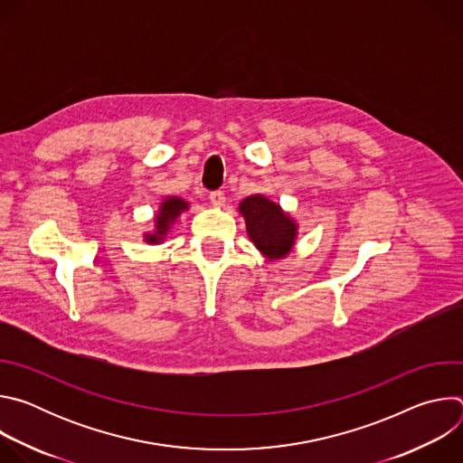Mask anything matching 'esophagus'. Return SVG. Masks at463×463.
<instances>
[{
	"label": "esophagus",
	"instance_id": "obj_1",
	"mask_svg": "<svg viewBox=\"0 0 463 463\" xmlns=\"http://www.w3.org/2000/svg\"><path fill=\"white\" fill-rule=\"evenodd\" d=\"M209 200H211V203H213L214 207H223V205H225V195H223V192H220V190L211 192Z\"/></svg>",
	"mask_w": 463,
	"mask_h": 463
}]
</instances>
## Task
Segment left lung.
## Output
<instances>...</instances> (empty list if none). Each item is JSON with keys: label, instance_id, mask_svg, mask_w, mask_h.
Returning a JSON list of instances; mask_svg holds the SVG:
<instances>
[{"label": "left lung", "instance_id": "left-lung-1", "mask_svg": "<svg viewBox=\"0 0 463 463\" xmlns=\"http://www.w3.org/2000/svg\"><path fill=\"white\" fill-rule=\"evenodd\" d=\"M247 229V236L266 261L289 256L298 240L297 220L280 203L263 194L247 195L238 205Z\"/></svg>", "mask_w": 463, "mask_h": 463}]
</instances>
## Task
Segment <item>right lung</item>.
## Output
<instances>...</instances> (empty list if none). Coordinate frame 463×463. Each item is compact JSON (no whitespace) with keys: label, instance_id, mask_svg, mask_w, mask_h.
I'll return each mask as SVG.
<instances>
[{"label":"right lung","instance_id":"1","mask_svg":"<svg viewBox=\"0 0 463 463\" xmlns=\"http://www.w3.org/2000/svg\"><path fill=\"white\" fill-rule=\"evenodd\" d=\"M190 209V203L179 195H165L159 202L157 211L154 213V229L143 232V241L148 245H161L168 234L172 232L174 225L181 218L183 213Z\"/></svg>","mask_w":463,"mask_h":463}]
</instances>
